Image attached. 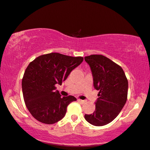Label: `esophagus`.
<instances>
[{
	"label": "esophagus",
	"mask_w": 150,
	"mask_h": 150,
	"mask_svg": "<svg viewBox=\"0 0 150 150\" xmlns=\"http://www.w3.org/2000/svg\"><path fill=\"white\" fill-rule=\"evenodd\" d=\"M77 101H79V102H80V103H85V101L84 100H81V99H78Z\"/></svg>",
	"instance_id": "34e87169"
}]
</instances>
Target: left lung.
I'll use <instances>...</instances> for the list:
<instances>
[{"mask_svg": "<svg viewBox=\"0 0 150 150\" xmlns=\"http://www.w3.org/2000/svg\"><path fill=\"white\" fill-rule=\"evenodd\" d=\"M93 77V85L98 90L96 110L85 114V119L96 126L108 124L122 111L127 98L128 81L121 67L101 54L85 57Z\"/></svg>", "mask_w": 150, "mask_h": 150, "instance_id": "1", "label": "left lung"}]
</instances>
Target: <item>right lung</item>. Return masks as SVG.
Instances as JSON below:
<instances>
[{"mask_svg":"<svg viewBox=\"0 0 150 150\" xmlns=\"http://www.w3.org/2000/svg\"><path fill=\"white\" fill-rule=\"evenodd\" d=\"M83 61L82 57L58 53L40 55L29 63L22 79L23 98L33 117L45 124H53L63 119L67 108L75 97H61L56 84H62L71 71Z\"/></svg>","mask_w":150,"mask_h":150,"instance_id":"1","label":"right lung"}]
</instances>
